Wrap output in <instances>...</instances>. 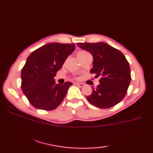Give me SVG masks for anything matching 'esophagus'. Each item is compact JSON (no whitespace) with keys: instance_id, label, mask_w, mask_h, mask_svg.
I'll list each match as a JSON object with an SVG mask.
<instances>
[{"instance_id":"1","label":"esophagus","mask_w":153,"mask_h":153,"mask_svg":"<svg viewBox=\"0 0 153 153\" xmlns=\"http://www.w3.org/2000/svg\"><path fill=\"white\" fill-rule=\"evenodd\" d=\"M76 85L80 87H83L84 86H85V84L82 83H76Z\"/></svg>"}]
</instances>
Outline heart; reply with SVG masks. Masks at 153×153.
Segmentation results:
<instances>
[{
	"label": "heart",
	"instance_id": "heart-1",
	"mask_svg": "<svg viewBox=\"0 0 153 153\" xmlns=\"http://www.w3.org/2000/svg\"><path fill=\"white\" fill-rule=\"evenodd\" d=\"M80 53H86V52H84V51H82V52H80Z\"/></svg>",
	"mask_w": 153,
	"mask_h": 153
}]
</instances>
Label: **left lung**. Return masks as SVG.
I'll list each match as a JSON object with an SVG mask.
<instances>
[{"mask_svg": "<svg viewBox=\"0 0 153 153\" xmlns=\"http://www.w3.org/2000/svg\"><path fill=\"white\" fill-rule=\"evenodd\" d=\"M80 48L92 54L93 68L90 72L95 77H101L99 85L87 97L93 105L99 108H108L124 98L131 82L130 67L124 55L108 44L78 43Z\"/></svg>", "mask_w": 153, "mask_h": 153, "instance_id": "1", "label": "left lung"}]
</instances>
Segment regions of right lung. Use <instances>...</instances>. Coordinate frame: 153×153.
I'll return each mask as SVG.
<instances>
[{
	"label": "right lung",
	"mask_w": 153,
	"mask_h": 153,
	"mask_svg": "<svg viewBox=\"0 0 153 153\" xmlns=\"http://www.w3.org/2000/svg\"><path fill=\"white\" fill-rule=\"evenodd\" d=\"M74 44L52 43L34 51L21 74L22 89L35 108L52 110L62 102L71 82L56 83L54 76L75 50Z\"/></svg>",
	"instance_id": "1"
}]
</instances>
